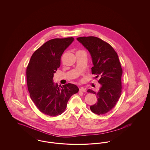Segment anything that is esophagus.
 I'll return each instance as SVG.
<instances>
[{
  "label": "esophagus",
  "instance_id": "34e87169",
  "mask_svg": "<svg viewBox=\"0 0 150 150\" xmlns=\"http://www.w3.org/2000/svg\"><path fill=\"white\" fill-rule=\"evenodd\" d=\"M79 91L81 92H85L86 91V89L83 88V87H81L79 89Z\"/></svg>",
  "mask_w": 150,
  "mask_h": 150
}]
</instances>
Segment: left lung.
I'll return each mask as SVG.
<instances>
[{"instance_id": "left-lung-1", "label": "left lung", "mask_w": 150, "mask_h": 150, "mask_svg": "<svg viewBox=\"0 0 150 150\" xmlns=\"http://www.w3.org/2000/svg\"><path fill=\"white\" fill-rule=\"evenodd\" d=\"M77 40L90 53L93 64L92 74L96 75V79L100 77L98 91L88 90L98 98L97 102L90 106V110L98 115L106 114L115 106L121 95L123 71L118 56L109 44L98 38L80 37Z\"/></svg>"}]
</instances>
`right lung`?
<instances>
[{"label": "right lung", "mask_w": 150, "mask_h": 150, "mask_svg": "<svg viewBox=\"0 0 150 150\" xmlns=\"http://www.w3.org/2000/svg\"><path fill=\"white\" fill-rule=\"evenodd\" d=\"M73 41V38L48 41L33 53L27 68L31 100L41 112L51 117L61 115L70 97L79 90L72 83L60 88L53 80L54 73L60 67L63 52Z\"/></svg>", "instance_id": "right-lung-1"}]
</instances>
